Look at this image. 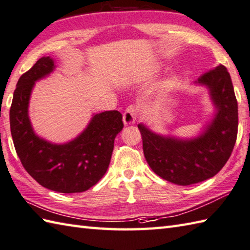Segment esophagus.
<instances>
[{
    "instance_id": "obj_1",
    "label": "esophagus",
    "mask_w": 250,
    "mask_h": 250,
    "mask_svg": "<svg viewBox=\"0 0 250 250\" xmlns=\"http://www.w3.org/2000/svg\"><path fill=\"white\" fill-rule=\"evenodd\" d=\"M136 119H137V111L135 109V106H128L123 114L124 125L128 126V125L135 124Z\"/></svg>"
}]
</instances>
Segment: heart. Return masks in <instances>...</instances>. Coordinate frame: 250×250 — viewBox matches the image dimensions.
Segmentation results:
<instances>
[{
	"instance_id": "obj_1",
	"label": "heart",
	"mask_w": 250,
	"mask_h": 250,
	"mask_svg": "<svg viewBox=\"0 0 250 250\" xmlns=\"http://www.w3.org/2000/svg\"><path fill=\"white\" fill-rule=\"evenodd\" d=\"M163 68H164L163 63L157 62V63L153 64L152 67H150L146 71V73L144 74V76H142V80L144 81L152 80L161 72ZM179 81H180L179 74H178L177 72H170L164 80H162L161 82L157 84V86L154 89L153 96L156 99L165 98V97L170 95L172 91L176 89L178 84H179Z\"/></svg>"
}]
</instances>
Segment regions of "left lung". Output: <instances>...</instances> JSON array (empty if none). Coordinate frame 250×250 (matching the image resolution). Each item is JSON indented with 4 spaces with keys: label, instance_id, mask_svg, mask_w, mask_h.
I'll use <instances>...</instances> for the list:
<instances>
[{
    "label": "left lung",
    "instance_id": "left-lung-1",
    "mask_svg": "<svg viewBox=\"0 0 250 250\" xmlns=\"http://www.w3.org/2000/svg\"><path fill=\"white\" fill-rule=\"evenodd\" d=\"M193 84L207 89L215 111L196 136L163 135L138 124L151 169L179 186L194 185L217 175L230 157L237 136V101L225 65H217Z\"/></svg>",
    "mask_w": 250,
    "mask_h": 250
}]
</instances>
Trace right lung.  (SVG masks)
<instances>
[{
	"instance_id": "1",
	"label": "right lung",
	"mask_w": 250,
	"mask_h": 250,
	"mask_svg": "<svg viewBox=\"0 0 250 250\" xmlns=\"http://www.w3.org/2000/svg\"><path fill=\"white\" fill-rule=\"evenodd\" d=\"M56 69L50 56L40 58L20 76L9 111L15 149L24 169L41 186L60 193L90 189L108 170L114 139L123 129L119 111L91 116L82 132L63 144L48 141L35 132L29 116V104L35 83Z\"/></svg>"
}]
</instances>
